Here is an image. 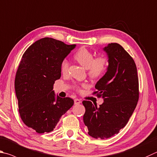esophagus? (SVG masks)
<instances>
[{
	"mask_svg": "<svg viewBox=\"0 0 157 157\" xmlns=\"http://www.w3.org/2000/svg\"><path fill=\"white\" fill-rule=\"evenodd\" d=\"M74 102H75V104H79L81 103V100L79 99H74Z\"/></svg>",
	"mask_w": 157,
	"mask_h": 157,
	"instance_id": "34e87169",
	"label": "esophagus"
}]
</instances>
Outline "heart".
<instances>
[{
  "mask_svg": "<svg viewBox=\"0 0 157 157\" xmlns=\"http://www.w3.org/2000/svg\"><path fill=\"white\" fill-rule=\"evenodd\" d=\"M75 60L82 67L87 69L88 75L93 79H98L106 73L108 64V59L104 56L95 57L94 54L86 48H81L74 56ZM69 63L67 59H64L60 64V70L62 73H67ZM88 85L83 83L80 85H75L77 90L80 91L82 88H87Z\"/></svg>",
  "mask_w": 157,
  "mask_h": 157,
  "instance_id": "obj_1",
  "label": "heart"
}]
</instances>
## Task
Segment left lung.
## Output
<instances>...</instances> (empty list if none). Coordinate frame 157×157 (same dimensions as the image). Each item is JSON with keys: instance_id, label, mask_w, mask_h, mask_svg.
Returning a JSON list of instances; mask_svg holds the SVG:
<instances>
[{"instance_id": "obj_1", "label": "left lung", "mask_w": 157, "mask_h": 157, "mask_svg": "<svg viewBox=\"0 0 157 157\" xmlns=\"http://www.w3.org/2000/svg\"><path fill=\"white\" fill-rule=\"evenodd\" d=\"M104 50L108 56L105 75L97 82L93 93L104 99L99 106L83 101V117L88 135L95 139H108L126 126L135 110L139 97V78L135 62L117 43H110Z\"/></svg>"}]
</instances>
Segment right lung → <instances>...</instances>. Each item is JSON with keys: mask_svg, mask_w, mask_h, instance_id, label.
Returning <instances> with one entry per match:
<instances>
[{"mask_svg": "<svg viewBox=\"0 0 157 157\" xmlns=\"http://www.w3.org/2000/svg\"><path fill=\"white\" fill-rule=\"evenodd\" d=\"M75 46L44 38L22 55L14 84L18 112L23 123L36 132L53 131L61 117L73 106L71 98H56L53 86L61 77L62 61Z\"/></svg>", "mask_w": 157, "mask_h": 157, "instance_id": "obj_1", "label": "right lung"}]
</instances>
